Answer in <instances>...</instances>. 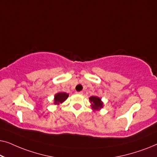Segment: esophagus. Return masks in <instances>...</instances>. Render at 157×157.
<instances>
[{"label": "esophagus", "mask_w": 157, "mask_h": 157, "mask_svg": "<svg viewBox=\"0 0 157 157\" xmlns=\"http://www.w3.org/2000/svg\"><path fill=\"white\" fill-rule=\"evenodd\" d=\"M77 94H83V91H78V92H77Z\"/></svg>", "instance_id": "esophagus-1"}]
</instances>
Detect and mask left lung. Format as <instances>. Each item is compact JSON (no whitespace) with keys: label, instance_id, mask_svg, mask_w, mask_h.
<instances>
[{"label":"left lung","instance_id":"8db88e82","mask_svg":"<svg viewBox=\"0 0 157 157\" xmlns=\"http://www.w3.org/2000/svg\"><path fill=\"white\" fill-rule=\"evenodd\" d=\"M89 100L92 104L91 108L94 110H98V109L103 107V103L101 101V98L97 97V96H91L89 98Z\"/></svg>","mask_w":157,"mask_h":157}]
</instances>
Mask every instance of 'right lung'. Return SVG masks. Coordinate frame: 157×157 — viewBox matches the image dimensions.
I'll return each mask as SVG.
<instances>
[{
  "label": "right lung",
  "instance_id": "obj_1",
  "mask_svg": "<svg viewBox=\"0 0 157 157\" xmlns=\"http://www.w3.org/2000/svg\"><path fill=\"white\" fill-rule=\"evenodd\" d=\"M68 97V94L64 92H61V93H58L55 95L54 98V104H59L63 103L64 101L66 100V98Z\"/></svg>",
  "mask_w": 157,
  "mask_h": 157
}]
</instances>
